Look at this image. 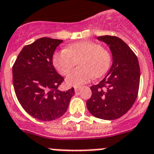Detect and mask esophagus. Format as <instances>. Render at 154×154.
Wrapping results in <instances>:
<instances>
[{"mask_svg": "<svg viewBox=\"0 0 154 154\" xmlns=\"http://www.w3.org/2000/svg\"><path fill=\"white\" fill-rule=\"evenodd\" d=\"M80 89H81V87H74V91H75V92H78L80 91Z\"/></svg>", "mask_w": 154, "mask_h": 154, "instance_id": "obj_1", "label": "esophagus"}]
</instances>
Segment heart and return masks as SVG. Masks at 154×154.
<instances>
[{"label":"heart","mask_w":154,"mask_h":154,"mask_svg":"<svg viewBox=\"0 0 154 154\" xmlns=\"http://www.w3.org/2000/svg\"><path fill=\"white\" fill-rule=\"evenodd\" d=\"M78 69H73L66 77L70 86H80L93 77L104 75L111 65V55L99 44L89 41L79 42L53 54V63L56 69L65 75L78 61Z\"/></svg>","instance_id":"b5f03b06"}]
</instances>
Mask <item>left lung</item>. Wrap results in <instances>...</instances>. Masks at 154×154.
I'll list each match as a JSON object with an SVG mask.
<instances>
[{"label": "left lung", "instance_id": "obj_1", "mask_svg": "<svg viewBox=\"0 0 154 154\" xmlns=\"http://www.w3.org/2000/svg\"><path fill=\"white\" fill-rule=\"evenodd\" d=\"M97 38L109 45L112 65L107 75L90 88L92 94L87 101V108L94 117L114 120L125 115L136 101L140 87V65L136 54L120 38L104 35Z\"/></svg>", "mask_w": 154, "mask_h": 154}]
</instances>
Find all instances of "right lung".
Masks as SVG:
<instances>
[{
	"label": "right lung",
	"mask_w": 154,
	"mask_h": 154,
	"mask_svg": "<svg viewBox=\"0 0 154 154\" xmlns=\"http://www.w3.org/2000/svg\"><path fill=\"white\" fill-rule=\"evenodd\" d=\"M63 40L38 38L25 45L12 67L13 85L25 111L41 121H52L66 112L74 89L58 90L64 81L55 69L53 56Z\"/></svg>",
	"instance_id": "right-lung-1"
}]
</instances>
